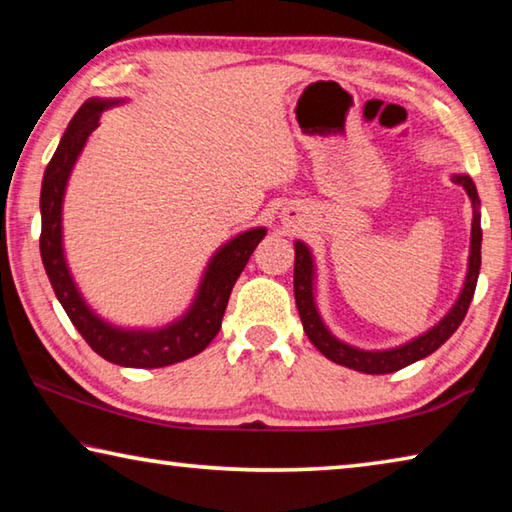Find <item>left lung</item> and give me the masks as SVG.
Here are the masks:
<instances>
[{"mask_svg":"<svg viewBox=\"0 0 512 512\" xmlns=\"http://www.w3.org/2000/svg\"><path fill=\"white\" fill-rule=\"evenodd\" d=\"M456 185H461L467 196L472 198L474 207V219H472V246H470V268H467V280L461 291V298L456 300L452 311L440 320L436 327H431L427 334L418 336L411 343L400 345L395 350L384 352H366L350 348V345L341 343L327 332V327L320 320L316 305H314V262H311V253L305 244H296V266H293V293H296V305L298 314L305 327V334L316 348L325 354L329 361L339 363V366L366 372V375H386V372H397L411 363L429 357L431 352H436L449 336H452L458 325L463 323V318L470 309V302L474 298L476 280H479V268H481V214H479V194L470 176H454Z\"/></svg>","mask_w":512,"mask_h":512,"instance_id":"1","label":"left lung"}]
</instances>
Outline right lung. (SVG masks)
<instances>
[{
  "label": "right lung",
  "instance_id": "add662e5",
  "mask_svg": "<svg viewBox=\"0 0 512 512\" xmlns=\"http://www.w3.org/2000/svg\"><path fill=\"white\" fill-rule=\"evenodd\" d=\"M112 103L117 101H85L76 110L72 121H69L54 158L47 164L40 192V257L60 305L67 311L74 327L79 329L85 343L99 357L126 368H162L203 352L212 343L214 336L219 334L221 318L225 314V307H228L232 287H235L237 277L244 271L253 250L264 239L266 230H248L244 235L232 239L230 244H225L212 257L192 309L178 323L158 329V332H126V329L112 327L103 323L99 316H94L79 296L72 275L67 271L63 239H60L63 237L60 235V210H63V194L74 162L79 158L85 140L99 126L101 112L112 106Z\"/></svg>",
  "mask_w": 512,
  "mask_h": 512
}]
</instances>
